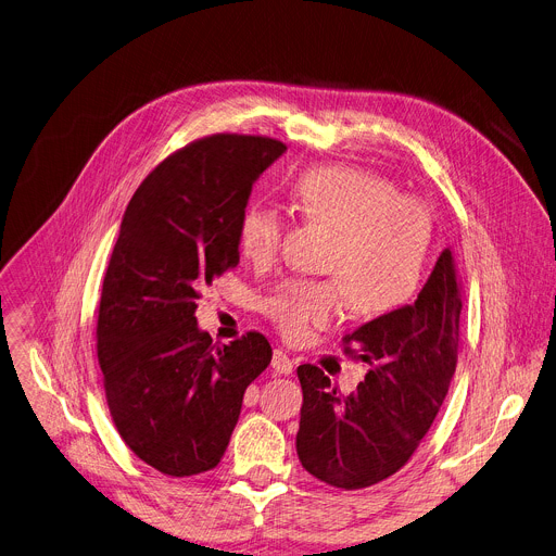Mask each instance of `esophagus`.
I'll return each mask as SVG.
<instances>
[{
    "mask_svg": "<svg viewBox=\"0 0 556 556\" xmlns=\"http://www.w3.org/2000/svg\"><path fill=\"white\" fill-rule=\"evenodd\" d=\"M292 368H294V364H292V359L286 355L283 350H275V352H273V370H275V372H279V375H290Z\"/></svg>",
    "mask_w": 556,
    "mask_h": 556,
    "instance_id": "34e87169",
    "label": "esophagus"
}]
</instances>
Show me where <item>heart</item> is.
Listing matches in <instances>:
<instances>
[{
    "label": "heart",
    "instance_id": "heart-1",
    "mask_svg": "<svg viewBox=\"0 0 556 556\" xmlns=\"http://www.w3.org/2000/svg\"><path fill=\"white\" fill-rule=\"evenodd\" d=\"M292 199L313 224L334 230L324 281L281 283L266 301V315L283 337L299 341L313 328L337 321L350 304L375 317L406 304L419 286L430 241L428 208L415 197L396 194L392 181L352 166H319L301 175ZM283 217L266 204L243 208L237 241L243 257L268 264L283 239Z\"/></svg>",
    "mask_w": 556,
    "mask_h": 556
}]
</instances>
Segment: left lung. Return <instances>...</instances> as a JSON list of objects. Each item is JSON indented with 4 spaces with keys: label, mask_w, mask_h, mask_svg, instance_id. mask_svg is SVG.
Instances as JSON below:
<instances>
[{
    "label": "left lung",
    "mask_w": 556,
    "mask_h": 556,
    "mask_svg": "<svg viewBox=\"0 0 556 556\" xmlns=\"http://www.w3.org/2000/svg\"><path fill=\"white\" fill-rule=\"evenodd\" d=\"M462 308V283L445 248L415 304L343 337L355 345L345 348L348 355L370 366L355 392L343 396L321 368L299 366L301 466L345 490L368 488L406 466L443 406L457 368Z\"/></svg>",
    "instance_id": "obj_1"
}]
</instances>
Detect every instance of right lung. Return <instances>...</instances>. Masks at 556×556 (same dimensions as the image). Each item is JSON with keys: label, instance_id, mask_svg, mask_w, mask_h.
I'll return each instance as SVG.
<instances>
[{"label": "right lung", "instance_id": "obj_1", "mask_svg": "<svg viewBox=\"0 0 556 556\" xmlns=\"http://www.w3.org/2000/svg\"><path fill=\"white\" fill-rule=\"evenodd\" d=\"M286 146L213 135L164 160L135 190L102 286L97 359L117 432L170 477L213 470L243 392L270 364L260 332L213 343L199 290L239 264L237 226L252 184Z\"/></svg>", "mask_w": 556, "mask_h": 556}]
</instances>
